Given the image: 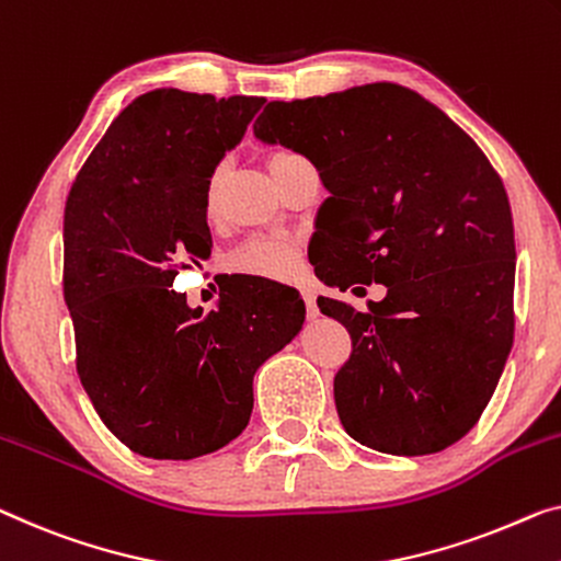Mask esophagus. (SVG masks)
<instances>
[{
    "label": "esophagus",
    "mask_w": 561,
    "mask_h": 561,
    "mask_svg": "<svg viewBox=\"0 0 561 561\" xmlns=\"http://www.w3.org/2000/svg\"><path fill=\"white\" fill-rule=\"evenodd\" d=\"M302 299H305L307 317H309V320H314V317L320 314V307H317V297L312 295V291H302Z\"/></svg>",
    "instance_id": "1"
}]
</instances>
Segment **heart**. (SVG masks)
<instances>
[{
	"mask_svg": "<svg viewBox=\"0 0 561 561\" xmlns=\"http://www.w3.org/2000/svg\"><path fill=\"white\" fill-rule=\"evenodd\" d=\"M282 156L287 153H274L270 158V163L277 161ZM219 188H221V171L216 169L211 175H208L206 191H204V204L208 214L216 208ZM227 264L233 272L252 274V277H259V279H284L295 274L299 264V252L295 241L284 237H252L241 247L233 249Z\"/></svg>",
	"mask_w": 561,
	"mask_h": 561,
	"instance_id": "obj_1",
	"label": "heart"
}]
</instances>
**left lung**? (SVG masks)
Returning <instances> with one entry per match:
<instances>
[{
  "label": "left lung",
  "instance_id": "8db88e82",
  "mask_svg": "<svg viewBox=\"0 0 561 561\" xmlns=\"http://www.w3.org/2000/svg\"><path fill=\"white\" fill-rule=\"evenodd\" d=\"M254 136L309 158L330 191L317 227L350 272L324 262L314 272L342 291L388 287L367 312L317 299L353 340L334 375L345 431L392 456L461 440L514 342V221L494 165L440 107L396 82L272 100Z\"/></svg>",
  "mask_w": 561,
  "mask_h": 561
}]
</instances>
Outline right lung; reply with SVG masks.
Returning <instances> with one entry per match:
<instances>
[{
  "label": "right lung",
  "mask_w": 561,
  "mask_h": 561,
  "mask_svg": "<svg viewBox=\"0 0 561 561\" xmlns=\"http://www.w3.org/2000/svg\"><path fill=\"white\" fill-rule=\"evenodd\" d=\"M264 98L150 90L82 163L65 204V302L78 375L115 438L158 461L247 428L259 365L302 330L291 287L249 277L191 309L173 279L211 254L204 191Z\"/></svg>",
  "instance_id": "obj_1"
}]
</instances>
